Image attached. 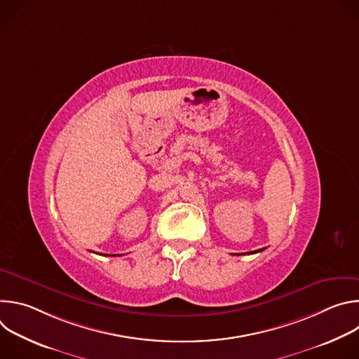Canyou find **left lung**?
Masks as SVG:
<instances>
[{"instance_id": "left-lung-1", "label": "left lung", "mask_w": 359, "mask_h": 359, "mask_svg": "<svg viewBox=\"0 0 359 359\" xmlns=\"http://www.w3.org/2000/svg\"><path fill=\"white\" fill-rule=\"evenodd\" d=\"M264 248H260V250H254V251H248V252H244V254H254V252H259V251H263Z\"/></svg>"}]
</instances>
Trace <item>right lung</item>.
Returning <instances> with one entry per match:
<instances>
[{
    "instance_id": "1",
    "label": "right lung",
    "mask_w": 359,
    "mask_h": 359,
    "mask_svg": "<svg viewBox=\"0 0 359 359\" xmlns=\"http://www.w3.org/2000/svg\"><path fill=\"white\" fill-rule=\"evenodd\" d=\"M114 255H115V254H114Z\"/></svg>"
}]
</instances>
